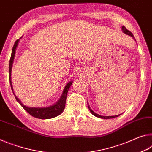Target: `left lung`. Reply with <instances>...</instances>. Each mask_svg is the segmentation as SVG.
<instances>
[{
    "mask_svg": "<svg viewBox=\"0 0 152 152\" xmlns=\"http://www.w3.org/2000/svg\"><path fill=\"white\" fill-rule=\"evenodd\" d=\"M122 31L123 32H124L125 34H127V35H130V36H132V37H133V38H135L134 37V36H133V33L130 31H129V30H127V29H126V27H125V26H123L122 27ZM88 109H89V110H90V111H91V113H92V115H94L95 117H99V118H101V119H112V118H115V117H117L118 116H119V115H115V116H109V117H105V116H101V115H98V114H96V113H94L93 110H92L91 108H90V107H89V105H88Z\"/></svg>",
    "mask_w": 152,
    "mask_h": 152,
    "instance_id": "obj_1",
    "label": "left lung"
}]
</instances>
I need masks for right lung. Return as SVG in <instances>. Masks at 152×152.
I'll list each match as a JSON object with an SVG mask.
<instances>
[{
    "label": "right lung",
    "mask_w": 152,
    "mask_h": 152,
    "mask_svg": "<svg viewBox=\"0 0 152 152\" xmlns=\"http://www.w3.org/2000/svg\"><path fill=\"white\" fill-rule=\"evenodd\" d=\"M19 41V39H17L16 40V42H15V44L13 45V47H12L11 59H10V61H9V81H10V84H11L12 91H13V88H12V86L11 76L12 64V62H13V60H14V57L15 54V50H16V48H17V46ZM72 84V82L70 81L66 84V86H65V88H64V90L63 91L62 95H61V98L58 101V102H56V103L53 105H51V106L48 107H43V108L27 107L26 106H25V105L20 102V100L18 99L16 95L15 94L14 92L13 94L17 102H19V103L21 105V107L23 108V109L26 110L29 114L31 115V116L40 119H51V118L57 117L63 112L66 105L67 93H68L69 88L70 87Z\"/></svg>",
    "instance_id": "1"
}]
</instances>
